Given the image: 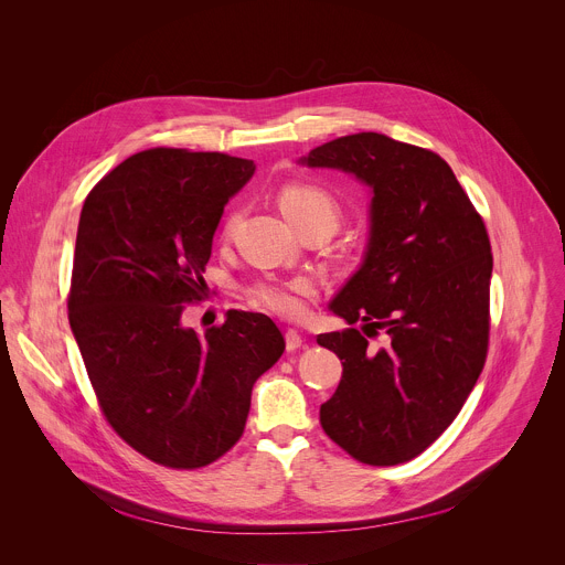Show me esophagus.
<instances>
[{"mask_svg": "<svg viewBox=\"0 0 565 565\" xmlns=\"http://www.w3.org/2000/svg\"><path fill=\"white\" fill-rule=\"evenodd\" d=\"M301 344H303L301 335H299L297 331L288 329V331H286V351H297Z\"/></svg>", "mask_w": 565, "mask_h": 565, "instance_id": "esophagus-1", "label": "esophagus"}]
</instances>
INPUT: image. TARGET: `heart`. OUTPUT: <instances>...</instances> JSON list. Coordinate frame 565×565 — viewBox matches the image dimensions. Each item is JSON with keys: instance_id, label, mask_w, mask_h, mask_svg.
I'll return each instance as SVG.
<instances>
[{"instance_id": "obj_1", "label": "heart", "mask_w": 565, "mask_h": 565, "mask_svg": "<svg viewBox=\"0 0 565 565\" xmlns=\"http://www.w3.org/2000/svg\"><path fill=\"white\" fill-rule=\"evenodd\" d=\"M281 212L297 225L306 223H327L338 230L342 218V207L338 199L319 185L312 183H288L281 188L279 196ZM241 212L234 207L225 214L221 223V238L227 241L234 234ZM315 284L308 277H290V279H257L248 286V299L273 315L279 317H297L303 310V297L312 295Z\"/></svg>"}]
</instances>
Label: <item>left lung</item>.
<instances>
[{"instance_id": "obj_1", "label": "left lung", "mask_w": 565, "mask_h": 565, "mask_svg": "<svg viewBox=\"0 0 565 565\" xmlns=\"http://www.w3.org/2000/svg\"><path fill=\"white\" fill-rule=\"evenodd\" d=\"M303 163L373 188L360 270L331 301L358 329L321 333L342 380L319 409L327 436L366 465L423 454L460 414L490 347L492 246L445 160L375 131L310 149ZM385 335L382 350L367 338Z\"/></svg>"}]
</instances>
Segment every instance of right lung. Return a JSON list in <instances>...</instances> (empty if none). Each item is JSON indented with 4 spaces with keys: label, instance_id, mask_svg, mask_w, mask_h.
<instances>
[{
    "label": "right lung",
    "instance_id": "obj_1",
    "mask_svg": "<svg viewBox=\"0 0 565 565\" xmlns=\"http://www.w3.org/2000/svg\"><path fill=\"white\" fill-rule=\"evenodd\" d=\"M253 174L246 158L153 147L103 177L79 214L68 324L107 423L156 465L199 469L230 451L286 349L262 312L230 310L205 335L181 324L207 297L223 207Z\"/></svg>",
    "mask_w": 565,
    "mask_h": 565
}]
</instances>
